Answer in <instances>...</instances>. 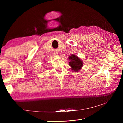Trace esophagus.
Instances as JSON below:
<instances>
[{"label": "esophagus", "instance_id": "esophagus-1", "mask_svg": "<svg viewBox=\"0 0 123 123\" xmlns=\"http://www.w3.org/2000/svg\"><path fill=\"white\" fill-rule=\"evenodd\" d=\"M57 54H58V53H57V52H56V53H54V55H57Z\"/></svg>", "mask_w": 123, "mask_h": 123}]
</instances>
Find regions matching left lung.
Segmentation results:
<instances>
[{
	"mask_svg": "<svg viewBox=\"0 0 123 123\" xmlns=\"http://www.w3.org/2000/svg\"><path fill=\"white\" fill-rule=\"evenodd\" d=\"M68 59L70 60L69 64L72 67V70L76 72H78V70H80L83 66L82 61L75 55L69 56Z\"/></svg>",
	"mask_w": 123,
	"mask_h": 123,
	"instance_id": "left-lung-1",
	"label": "left lung"
}]
</instances>
